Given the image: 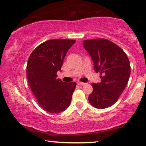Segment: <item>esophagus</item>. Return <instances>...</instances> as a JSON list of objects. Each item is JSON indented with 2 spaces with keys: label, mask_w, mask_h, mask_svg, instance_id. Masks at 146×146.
Here are the masks:
<instances>
[{
  "label": "esophagus",
  "mask_w": 146,
  "mask_h": 146,
  "mask_svg": "<svg viewBox=\"0 0 146 146\" xmlns=\"http://www.w3.org/2000/svg\"><path fill=\"white\" fill-rule=\"evenodd\" d=\"M77 84H78V85H82V86H83V85L86 84V83H84V82H78Z\"/></svg>",
  "instance_id": "34e87169"
}]
</instances>
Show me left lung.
Masks as SVG:
<instances>
[{
	"mask_svg": "<svg viewBox=\"0 0 146 146\" xmlns=\"http://www.w3.org/2000/svg\"><path fill=\"white\" fill-rule=\"evenodd\" d=\"M91 57L94 70L100 73L101 81L93 83V91L88 96L92 107L105 109L117 102L127 84L131 73L130 63L125 53L114 43L106 39L82 41Z\"/></svg>",
	"mask_w": 146,
	"mask_h": 146,
	"instance_id": "1",
	"label": "left lung"
}]
</instances>
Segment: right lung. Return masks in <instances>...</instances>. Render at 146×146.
I'll return each mask as SVG.
<instances>
[{"instance_id":"1","label":"right lung","mask_w":146,"mask_h":146,"mask_svg":"<svg viewBox=\"0 0 146 146\" xmlns=\"http://www.w3.org/2000/svg\"><path fill=\"white\" fill-rule=\"evenodd\" d=\"M75 40L52 39L36 48L27 61V76L30 88L39 105L49 113H58L70 105L76 84L57 78L68 51Z\"/></svg>"}]
</instances>
